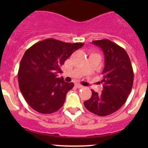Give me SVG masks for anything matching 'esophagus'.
Here are the masks:
<instances>
[{
	"mask_svg": "<svg viewBox=\"0 0 148 148\" xmlns=\"http://www.w3.org/2000/svg\"><path fill=\"white\" fill-rule=\"evenodd\" d=\"M75 87H76L77 88H82V87H83V86L81 85L80 84H75Z\"/></svg>",
	"mask_w": 148,
	"mask_h": 148,
	"instance_id": "34e87169",
	"label": "esophagus"
}]
</instances>
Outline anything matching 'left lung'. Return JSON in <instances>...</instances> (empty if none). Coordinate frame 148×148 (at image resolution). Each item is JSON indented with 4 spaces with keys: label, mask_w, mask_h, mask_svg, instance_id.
Segmentation results:
<instances>
[{
    "label": "left lung",
    "mask_w": 148,
    "mask_h": 148,
    "mask_svg": "<svg viewBox=\"0 0 148 148\" xmlns=\"http://www.w3.org/2000/svg\"><path fill=\"white\" fill-rule=\"evenodd\" d=\"M104 54L102 71L104 87L101 93L92 90V96L84 104L91 113L105 116L115 113L126 102L133 87V74L131 62L125 49L108 40H93Z\"/></svg>",
    "instance_id": "8db88e82"
}]
</instances>
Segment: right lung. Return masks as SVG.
<instances>
[{
  "label": "right lung",
  "instance_id": "1",
  "mask_svg": "<svg viewBox=\"0 0 148 148\" xmlns=\"http://www.w3.org/2000/svg\"><path fill=\"white\" fill-rule=\"evenodd\" d=\"M84 43L47 38L33 44L23 55L18 73L21 92L27 104L43 114L58 111L74 84L58 78L64 61Z\"/></svg>",
  "mask_w": 148,
  "mask_h": 148
}]
</instances>
